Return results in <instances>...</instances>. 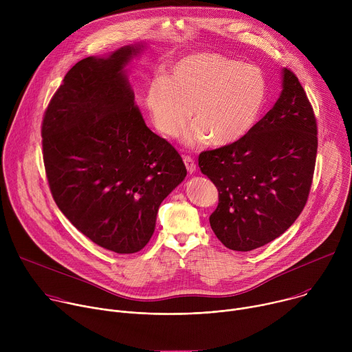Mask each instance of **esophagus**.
I'll return each mask as SVG.
<instances>
[{
  "mask_svg": "<svg viewBox=\"0 0 352 352\" xmlns=\"http://www.w3.org/2000/svg\"><path fill=\"white\" fill-rule=\"evenodd\" d=\"M184 163H185L186 170H188L190 174L196 171V164H195V160H193V159H190V157L185 156V157H184Z\"/></svg>",
  "mask_w": 352,
  "mask_h": 352,
  "instance_id": "34e87169",
  "label": "esophagus"
}]
</instances>
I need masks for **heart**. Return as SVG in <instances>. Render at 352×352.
I'll use <instances>...</instances> for the list:
<instances>
[{
  "label": "heart",
  "instance_id": "b5f03b06",
  "mask_svg": "<svg viewBox=\"0 0 352 352\" xmlns=\"http://www.w3.org/2000/svg\"><path fill=\"white\" fill-rule=\"evenodd\" d=\"M267 100V80L261 68L217 53H193L177 61L168 76L148 83L144 103L156 128L178 136L190 120L185 142L192 147L209 139L228 146L255 128ZM194 114H191V109Z\"/></svg>",
  "mask_w": 352,
  "mask_h": 352
}]
</instances>
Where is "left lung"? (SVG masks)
<instances>
[{"mask_svg": "<svg viewBox=\"0 0 352 352\" xmlns=\"http://www.w3.org/2000/svg\"><path fill=\"white\" fill-rule=\"evenodd\" d=\"M318 153V124L294 72L283 69V91L273 109L243 139L199 155V167L216 185L219 205L210 226L224 246L261 248L304 210Z\"/></svg>", "mask_w": 352, "mask_h": 352, "instance_id": "1", "label": "left lung"}]
</instances>
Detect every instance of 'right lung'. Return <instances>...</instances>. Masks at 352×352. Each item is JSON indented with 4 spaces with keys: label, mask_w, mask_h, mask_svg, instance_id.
Wrapping results in <instances>:
<instances>
[{
    "label": "right lung",
    "mask_w": 352,
    "mask_h": 352,
    "mask_svg": "<svg viewBox=\"0 0 352 352\" xmlns=\"http://www.w3.org/2000/svg\"><path fill=\"white\" fill-rule=\"evenodd\" d=\"M143 44L75 64L43 117V160L64 216L90 241L135 254L152 238L163 200L186 177L177 150L150 131L125 67Z\"/></svg>",
    "instance_id": "add662e5"
}]
</instances>
